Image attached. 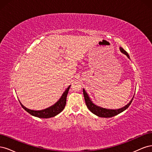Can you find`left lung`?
<instances>
[{"label":"left lung","mask_w":152,"mask_h":152,"mask_svg":"<svg viewBox=\"0 0 152 152\" xmlns=\"http://www.w3.org/2000/svg\"><path fill=\"white\" fill-rule=\"evenodd\" d=\"M120 49H121V51L122 53H123L124 54H125L128 58H129L128 53L125 50H124L122 48H120ZM83 94H84V99H85L86 106L87 107V108H88V109L90 110V111L92 113H93L94 114H95L96 115H97V116L100 117H104V118L112 117L115 116V115H117L124 112V110H126L129 107L130 104H131V103L132 102L133 98H134V97H133L132 98V99L131 100V102L123 108H121L118 109V110H108V109L101 108V107H98V106L95 105L93 102H91V99L89 98L88 95H87V94L86 93V91H85L84 89H83Z\"/></svg>","instance_id":"obj_1"}]
</instances>
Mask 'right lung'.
Returning <instances> with one entry per match:
<instances>
[{"mask_svg": "<svg viewBox=\"0 0 152 152\" xmlns=\"http://www.w3.org/2000/svg\"><path fill=\"white\" fill-rule=\"evenodd\" d=\"M70 87V86H69V87L66 89V91L64 92L63 95L61 96V98L59 99V101L57 103H55L54 105L51 106V107L42 110H37V111L36 110L35 111V110H31L28 109L26 107H25L21 103L20 101L19 102L23 108L27 112L31 114V115L39 117V118H42L53 117L54 116L57 115L59 114L60 112H61L63 110V109L65 108V107L66 103V96H67Z\"/></svg>", "mask_w": 152, "mask_h": 152, "instance_id": "right-lung-1", "label": "right lung"}]
</instances>
